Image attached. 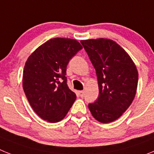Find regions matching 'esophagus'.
I'll return each instance as SVG.
<instances>
[{"mask_svg": "<svg viewBox=\"0 0 154 154\" xmlns=\"http://www.w3.org/2000/svg\"><path fill=\"white\" fill-rule=\"evenodd\" d=\"M84 93H85V92H84V91H79V95L81 97H83Z\"/></svg>", "mask_w": 154, "mask_h": 154, "instance_id": "esophagus-1", "label": "esophagus"}]
</instances>
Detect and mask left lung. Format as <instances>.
I'll return each mask as SVG.
<instances>
[{
  "mask_svg": "<svg viewBox=\"0 0 154 154\" xmlns=\"http://www.w3.org/2000/svg\"><path fill=\"white\" fill-rule=\"evenodd\" d=\"M96 69L99 95L89 109L96 120L108 123L129 108L137 92L138 72L123 48L107 38L80 42Z\"/></svg>",
  "mask_w": 154,
  "mask_h": 154,
  "instance_id": "obj_1",
  "label": "left lung"
}]
</instances>
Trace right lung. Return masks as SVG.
Masks as SVG:
<instances>
[{
    "label": "right lung",
    "mask_w": 154,
    "mask_h": 154,
    "mask_svg": "<svg viewBox=\"0 0 154 154\" xmlns=\"http://www.w3.org/2000/svg\"><path fill=\"white\" fill-rule=\"evenodd\" d=\"M82 48L75 39L55 38L39 46L25 62L24 92L34 111L44 120L59 122L74 103L76 96L67 85L66 68Z\"/></svg>",
    "instance_id": "obj_1"
}]
</instances>
